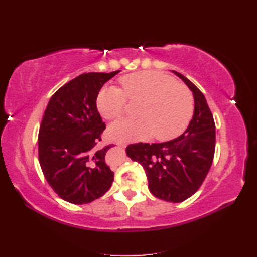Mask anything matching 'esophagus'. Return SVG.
Masks as SVG:
<instances>
[{"label":"esophagus","instance_id":"34e87169","mask_svg":"<svg viewBox=\"0 0 257 257\" xmlns=\"http://www.w3.org/2000/svg\"><path fill=\"white\" fill-rule=\"evenodd\" d=\"M117 145L119 146V147H121V148H125V147H127V143H124V141H119V143H117Z\"/></svg>","mask_w":257,"mask_h":257}]
</instances>
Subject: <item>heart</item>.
Masks as SVG:
<instances>
[{
	"label": "heart",
	"mask_w": 257,
	"mask_h": 257,
	"mask_svg": "<svg viewBox=\"0 0 257 257\" xmlns=\"http://www.w3.org/2000/svg\"><path fill=\"white\" fill-rule=\"evenodd\" d=\"M122 90L103 87L98 92L97 108L103 118L122 116L130 102H141L138 120H119L109 127L116 141H140L155 135L166 141L181 135L192 117L193 98L187 87L158 72H139L120 79Z\"/></svg>",
	"instance_id": "obj_1"
}]
</instances>
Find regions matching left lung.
I'll return each mask as SVG.
<instances>
[{"instance_id": "8db88e82", "label": "left lung", "mask_w": 257, "mask_h": 257, "mask_svg": "<svg viewBox=\"0 0 257 257\" xmlns=\"http://www.w3.org/2000/svg\"><path fill=\"white\" fill-rule=\"evenodd\" d=\"M172 72L193 92L194 112L187 130L167 143L129 145L125 152L145 169L148 188L156 198L179 203L199 190L210 170L215 150V123L198 87Z\"/></svg>"}]
</instances>
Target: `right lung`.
Segmentation results:
<instances>
[{
	"instance_id": "1",
	"label": "right lung",
	"mask_w": 257,
	"mask_h": 257,
	"mask_svg": "<svg viewBox=\"0 0 257 257\" xmlns=\"http://www.w3.org/2000/svg\"><path fill=\"white\" fill-rule=\"evenodd\" d=\"M119 72L79 75L61 87L45 109L38 160L54 192L69 203H90L112 184L113 172L105 161L112 145L98 146L106 124L96 100L101 87Z\"/></svg>"
}]
</instances>
